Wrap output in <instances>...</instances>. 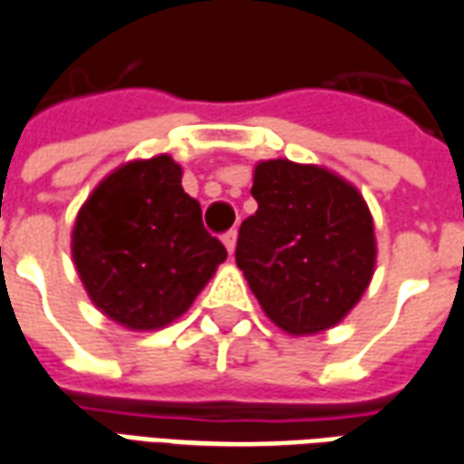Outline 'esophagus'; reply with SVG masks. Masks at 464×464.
Segmentation results:
<instances>
[{
    "mask_svg": "<svg viewBox=\"0 0 464 464\" xmlns=\"http://www.w3.org/2000/svg\"><path fill=\"white\" fill-rule=\"evenodd\" d=\"M236 241H238V233L236 231L223 233V246L228 248V253H233V250H236Z\"/></svg>",
    "mask_w": 464,
    "mask_h": 464,
    "instance_id": "esophagus-1",
    "label": "esophagus"
}]
</instances>
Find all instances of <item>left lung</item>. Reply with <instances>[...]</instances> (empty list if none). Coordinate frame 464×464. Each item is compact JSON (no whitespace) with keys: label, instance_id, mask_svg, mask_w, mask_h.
Listing matches in <instances>:
<instances>
[{"label":"left lung","instance_id":"left-lung-1","mask_svg":"<svg viewBox=\"0 0 464 464\" xmlns=\"http://www.w3.org/2000/svg\"><path fill=\"white\" fill-rule=\"evenodd\" d=\"M250 194L258 211L241 223L236 263L263 312L295 337L334 327L376 266L363 197L329 169L290 160L260 162Z\"/></svg>","mask_w":464,"mask_h":464}]
</instances>
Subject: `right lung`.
Segmentation results:
<instances>
[{"instance_id": "right-lung-1", "label": "right lung", "mask_w": 464, "mask_h": 464, "mask_svg": "<svg viewBox=\"0 0 464 464\" xmlns=\"http://www.w3.org/2000/svg\"><path fill=\"white\" fill-rule=\"evenodd\" d=\"M71 250L95 307L127 329L181 317L228 256L167 154L105 177L78 211Z\"/></svg>"}]
</instances>
